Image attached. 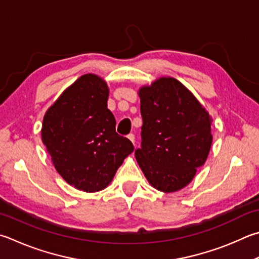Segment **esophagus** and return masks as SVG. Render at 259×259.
<instances>
[{
  "label": "esophagus",
  "mask_w": 259,
  "mask_h": 259,
  "mask_svg": "<svg viewBox=\"0 0 259 259\" xmlns=\"http://www.w3.org/2000/svg\"><path fill=\"white\" fill-rule=\"evenodd\" d=\"M128 138L130 139V142L135 145V135L134 134H129L128 135Z\"/></svg>",
  "instance_id": "1"
}]
</instances>
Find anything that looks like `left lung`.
<instances>
[{"label":"left lung","instance_id":"left-lung-1","mask_svg":"<svg viewBox=\"0 0 259 259\" xmlns=\"http://www.w3.org/2000/svg\"><path fill=\"white\" fill-rule=\"evenodd\" d=\"M138 95L143 126L136 159L155 189L180 190L207 159L213 140L210 116L175 78H158Z\"/></svg>","mask_w":259,"mask_h":259}]
</instances>
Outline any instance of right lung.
<instances>
[{"label": "right lung", "mask_w": 259, "mask_h": 259, "mask_svg": "<svg viewBox=\"0 0 259 259\" xmlns=\"http://www.w3.org/2000/svg\"><path fill=\"white\" fill-rule=\"evenodd\" d=\"M107 100L106 82L96 74H83L44 115L41 140L59 175L78 190L104 189L134 152L133 143L116 134Z\"/></svg>", "instance_id": "1"}]
</instances>
